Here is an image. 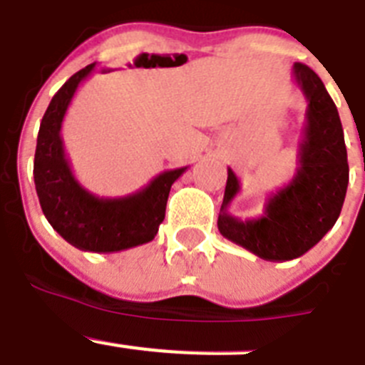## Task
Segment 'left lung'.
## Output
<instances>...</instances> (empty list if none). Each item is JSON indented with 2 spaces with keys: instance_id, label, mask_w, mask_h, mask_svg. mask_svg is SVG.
Here are the masks:
<instances>
[{
  "instance_id": "obj_1",
  "label": "left lung",
  "mask_w": 365,
  "mask_h": 365,
  "mask_svg": "<svg viewBox=\"0 0 365 365\" xmlns=\"http://www.w3.org/2000/svg\"><path fill=\"white\" fill-rule=\"evenodd\" d=\"M293 80L307 101L297 175L269 196L264 215L240 220L229 212V205L240 192L238 176L229 167L218 215L222 236L269 262L294 260L314 247L336 223L349 183L336 105L317 72L307 65H293Z\"/></svg>"
}]
</instances>
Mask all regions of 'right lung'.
<instances>
[{
	"label": "right lung",
	"mask_w": 365,
	"mask_h": 365,
	"mask_svg": "<svg viewBox=\"0 0 365 365\" xmlns=\"http://www.w3.org/2000/svg\"><path fill=\"white\" fill-rule=\"evenodd\" d=\"M87 65L65 81L48 103L38 133L34 183L45 218L74 247L91 252H118L150 242L165 218L170 187L187 167L160 173L143 189L120 198L93 195L71 169L61 123L78 87L93 74Z\"/></svg>",
	"instance_id": "obj_1"
}]
</instances>
